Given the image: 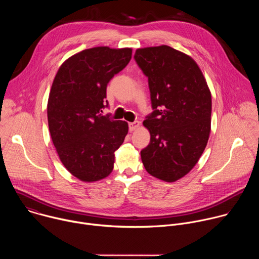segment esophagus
I'll return each instance as SVG.
<instances>
[{"instance_id": "obj_1", "label": "esophagus", "mask_w": 259, "mask_h": 259, "mask_svg": "<svg viewBox=\"0 0 259 259\" xmlns=\"http://www.w3.org/2000/svg\"><path fill=\"white\" fill-rule=\"evenodd\" d=\"M139 127V122L138 121H134L129 123V131H134Z\"/></svg>"}]
</instances>
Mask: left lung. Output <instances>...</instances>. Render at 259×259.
I'll return each mask as SVG.
<instances>
[{"mask_svg":"<svg viewBox=\"0 0 259 259\" xmlns=\"http://www.w3.org/2000/svg\"><path fill=\"white\" fill-rule=\"evenodd\" d=\"M134 59L149 81L153 108L143 122L151 141L141 160L151 175L172 182L194 168L207 145L211 93L195 60L169 46L137 49Z\"/></svg>","mask_w":259,"mask_h":259,"instance_id":"8db88e82","label":"left lung"}]
</instances>
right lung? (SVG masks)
I'll return each mask as SVG.
<instances>
[{"label":"right lung","mask_w":259,"mask_h":259,"mask_svg":"<svg viewBox=\"0 0 259 259\" xmlns=\"http://www.w3.org/2000/svg\"><path fill=\"white\" fill-rule=\"evenodd\" d=\"M132 49L95 47L69 57L53 81L48 124L64 167L83 181H97L114 168L128 124L102 116L108 107L106 87L130 61Z\"/></svg>","instance_id":"right-lung-1"}]
</instances>
